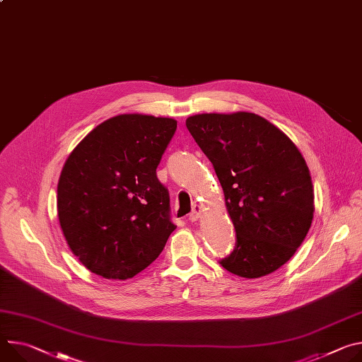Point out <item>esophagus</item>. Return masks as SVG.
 Here are the masks:
<instances>
[{
	"label": "esophagus",
	"instance_id": "esophagus-1",
	"mask_svg": "<svg viewBox=\"0 0 362 362\" xmlns=\"http://www.w3.org/2000/svg\"><path fill=\"white\" fill-rule=\"evenodd\" d=\"M201 212H202V208H201L199 205H196V204H194V206H193V209H192V212H190V215H189V221H190V222H193V221H198V218H199Z\"/></svg>",
	"mask_w": 362,
	"mask_h": 362
}]
</instances>
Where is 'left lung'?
Here are the masks:
<instances>
[{
  "mask_svg": "<svg viewBox=\"0 0 362 362\" xmlns=\"http://www.w3.org/2000/svg\"><path fill=\"white\" fill-rule=\"evenodd\" d=\"M189 133L211 160L237 243L219 264L240 277L267 276L293 257L312 225L313 185L293 141L252 112L198 114Z\"/></svg>",
  "mask_w": 362,
  "mask_h": 362,
  "instance_id": "obj_1",
  "label": "left lung"
}]
</instances>
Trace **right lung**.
Wrapping results in <instances>:
<instances>
[{"instance_id": "right-lung-1", "label": "right lung", "mask_w": 362, "mask_h": 362, "mask_svg": "<svg viewBox=\"0 0 362 362\" xmlns=\"http://www.w3.org/2000/svg\"><path fill=\"white\" fill-rule=\"evenodd\" d=\"M177 122L112 117L75 147L57 183V216L72 252L104 279L134 277L160 255L176 225L156 169Z\"/></svg>"}]
</instances>
